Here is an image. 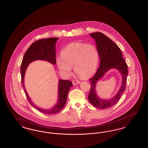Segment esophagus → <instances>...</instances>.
<instances>
[{
  "label": "esophagus",
  "instance_id": "esophagus-1",
  "mask_svg": "<svg viewBox=\"0 0 148 148\" xmlns=\"http://www.w3.org/2000/svg\"><path fill=\"white\" fill-rule=\"evenodd\" d=\"M79 83H80V82H79V81H78V80H73V84L74 85L78 84H79Z\"/></svg>",
  "mask_w": 148,
  "mask_h": 148
}]
</instances>
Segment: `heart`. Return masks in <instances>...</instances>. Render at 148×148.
I'll use <instances>...</instances> for the list:
<instances>
[{
  "mask_svg": "<svg viewBox=\"0 0 148 148\" xmlns=\"http://www.w3.org/2000/svg\"><path fill=\"white\" fill-rule=\"evenodd\" d=\"M62 58L56 59L59 70L64 75H69L71 68L82 78H87L96 71L99 62V52L92 44L74 42L68 45L61 52Z\"/></svg>",
  "mask_w": 148,
  "mask_h": 148,
  "instance_id": "heart-1",
  "label": "heart"
}]
</instances>
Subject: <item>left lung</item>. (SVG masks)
I'll list each match as a JSON object with an SVG mask.
<instances>
[{
  "mask_svg": "<svg viewBox=\"0 0 148 148\" xmlns=\"http://www.w3.org/2000/svg\"><path fill=\"white\" fill-rule=\"evenodd\" d=\"M96 43L100 58V66L95 75L89 80L91 88L88 99L92 106L99 109H106L115 104L121 98L125 90V84L128 74L127 66L119 47L104 34L97 32L89 34ZM116 69L122 75V84L117 94L110 99H103L97 94L96 84L108 71Z\"/></svg>",
  "mask_w": 148,
  "mask_h": 148,
  "instance_id": "1",
  "label": "left lung"
}]
</instances>
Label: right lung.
<instances>
[{
  "label": "right lung",
  "mask_w": 148,
  "mask_h": 148,
  "mask_svg": "<svg viewBox=\"0 0 148 148\" xmlns=\"http://www.w3.org/2000/svg\"><path fill=\"white\" fill-rule=\"evenodd\" d=\"M58 38H50L43 39L33 42L29 48L23 56L21 68V82L24 88L26 95L29 103L36 110L47 114H54L60 112L65 106L67 100V95L71 87L72 82L68 80H59L58 87V100L53 107L45 109L36 106L29 96L24 85V77L29 64L35 60H44L50 63L56 64V44Z\"/></svg>",
  "instance_id": "add662e5"
}]
</instances>
